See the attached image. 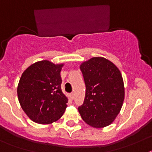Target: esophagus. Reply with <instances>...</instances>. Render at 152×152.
<instances>
[{
	"mask_svg": "<svg viewBox=\"0 0 152 152\" xmlns=\"http://www.w3.org/2000/svg\"><path fill=\"white\" fill-rule=\"evenodd\" d=\"M70 98H71V99L72 100H73L74 99V97H75V95H74V94L73 93H71L70 94Z\"/></svg>",
	"mask_w": 152,
	"mask_h": 152,
	"instance_id": "1",
	"label": "esophagus"
}]
</instances>
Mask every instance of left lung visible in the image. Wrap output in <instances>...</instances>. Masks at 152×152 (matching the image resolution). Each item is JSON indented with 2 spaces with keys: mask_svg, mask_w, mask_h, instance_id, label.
<instances>
[{
  "mask_svg": "<svg viewBox=\"0 0 152 152\" xmlns=\"http://www.w3.org/2000/svg\"><path fill=\"white\" fill-rule=\"evenodd\" d=\"M86 85L83 104L78 108L85 123L95 128L110 125L124 101V84L119 69L108 59L94 57L80 65Z\"/></svg>",
  "mask_w": 152,
  "mask_h": 152,
  "instance_id": "left-lung-1",
  "label": "left lung"
}]
</instances>
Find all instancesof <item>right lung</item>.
I'll return each mask as SVG.
<instances>
[{
  "mask_svg": "<svg viewBox=\"0 0 152 152\" xmlns=\"http://www.w3.org/2000/svg\"><path fill=\"white\" fill-rule=\"evenodd\" d=\"M62 66L48 60L37 61L21 76L17 88L18 101L33 122L49 124L62 116L68 103L61 88Z\"/></svg>",
  "mask_w": 152,
  "mask_h": 152,
  "instance_id": "right-lung-1",
  "label": "right lung"
}]
</instances>
